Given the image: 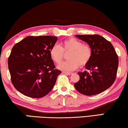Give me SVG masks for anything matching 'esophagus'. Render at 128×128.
I'll list each match as a JSON object with an SVG mask.
<instances>
[{
  "instance_id": "1",
  "label": "esophagus",
  "mask_w": 128,
  "mask_h": 128,
  "mask_svg": "<svg viewBox=\"0 0 128 128\" xmlns=\"http://www.w3.org/2000/svg\"><path fill=\"white\" fill-rule=\"evenodd\" d=\"M62 73H63V74H66L69 75H71L72 74V73L71 72H66V71H63V72H62Z\"/></svg>"
}]
</instances>
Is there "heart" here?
I'll return each instance as SVG.
<instances>
[{
  "instance_id": "b5f03b06",
  "label": "heart",
  "mask_w": 128,
  "mask_h": 128,
  "mask_svg": "<svg viewBox=\"0 0 128 128\" xmlns=\"http://www.w3.org/2000/svg\"><path fill=\"white\" fill-rule=\"evenodd\" d=\"M68 61L58 65V68L62 71H73L79 66H86L90 60L92 51L89 45L83 44L82 42L75 38H70L62 42V46L54 44L50 50V56L52 60L56 64L62 62L64 52H68Z\"/></svg>"
}]
</instances>
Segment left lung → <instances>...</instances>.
<instances>
[{
	"label": "left lung",
	"mask_w": 128,
	"mask_h": 128,
	"mask_svg": "<svg viewBox=\"0 0 128 128\" xmlns=\"http://www.w3.org/2000/svg\"><path fill=\"white\" fill-rule=\"evenodd\" d=\"M75 36L87 43L92 55L85 66L90 71L79 72L80 80L74 86L78 92L86 96H93L110 87L116 80L118 57L112 44L98 35H77Z\"/></svg>",
	"instance_id": "1"
}]
</instances>
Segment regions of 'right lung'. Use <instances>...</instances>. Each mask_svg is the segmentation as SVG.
Masks as SVG:
<instances>
[{
	"instance_id": "right-lung-1",
	"label": "right lung",
	"mask_w": 128,
	"mask_h": 128,
	"mask_svg": "<svg viewBox=\"0 0 128 128\" xmlns=\"http://www.w3.org/2000/svg\"><path fill=\"white\" fill-rule=\"evenodd\" d=\"M57 40L52 36H28L13 46L8 67L12 84L22 94L40 98L53 89L62 73L50 56Z\"/></svg>"
}]
</instances>
